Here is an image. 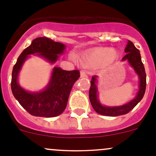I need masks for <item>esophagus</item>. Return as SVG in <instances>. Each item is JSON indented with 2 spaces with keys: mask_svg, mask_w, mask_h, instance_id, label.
I'll use <instances>...</instances> for the list:
<instances>
[{
  "mask_svg": "<svg viewBox=\"0 0 156 156\" xmlns=\"http://www.w3.org/2000/svg\"><path fill=\"white\" fill-rule=\"evenodd\" d=\"M80 75H81V78H87V77L84 71H81V72H80Z\"/></svg>",
  "mask_w": 156,
  "mask_h": 156,
  "instance_id": "esophagus-1",
  "label": "esophagus"
}]
</instances>
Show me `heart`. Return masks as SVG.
<instances>
[{
	"instance_id": "heart-1",
	"label": "heart",
	"mask_w": 156,
	"mask_h": 156,
	"mask_svg": "<svg viewBox=\"0 0 156 156\" xmlns=\"http://www.w3.org/2000/svg\"><path fill=\"white\" fill-rule=\"evenodd\" d=\"M117 53L108 48H98L86 55L82 59V64L86 67L106 66L114 62Z\"/></svg>"
}]
</instances>
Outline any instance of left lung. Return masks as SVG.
Segmentation results:
<instances>
[{"label":"left lung","instance_id":"obj_1","mask_svg":"<svg viewBox=\"0 0 156 156\" xmlns=\"http://www.w3.org/2000/svg\"><path fill=\"white\" fill-rule=\"evenodd\" d=\"M125 52L126 55L122 58V61H127L131 67L135 71L139 78V90L133 99L129 102L121 106H113L108 107L101 104L98 99V89L97 86L98 83V75H94L90 81V87L89 90V99L94 110L98 113L104 116H116L124 115L132 110L136 104L143 99L146 91V75L144 66L142 62L141 55L139 49L136 48L133 43L128 40L127 45L125 48Z\"/></svg>","mask_w":156,"mask_h":156}]
</instances>
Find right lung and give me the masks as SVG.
<instances>
[{
  "label": "right lung",
  "mask_w": 156,
  "mask_h": 156,
  "mask_svg": "<svg viewBox=\"0 0 156 156\" xmlns=\"http://www.w3.org/2000/svg\"><path fill=\"white\" fill-rule=\"evenodd\" d=\"M66 46L46 37L36 38L18 57L12 72L11 90L13 96L30 114L35 116L53 117L61 114L67 106L69 94L75 81L79 78L78 70L66 71L54 67L49 84L37 92L26 90L18 83V76L22 66L30 55L45 58L51 64L58 59Z\"/></svg>",
  "instance_id": "obj_1"
}]
</instances>
